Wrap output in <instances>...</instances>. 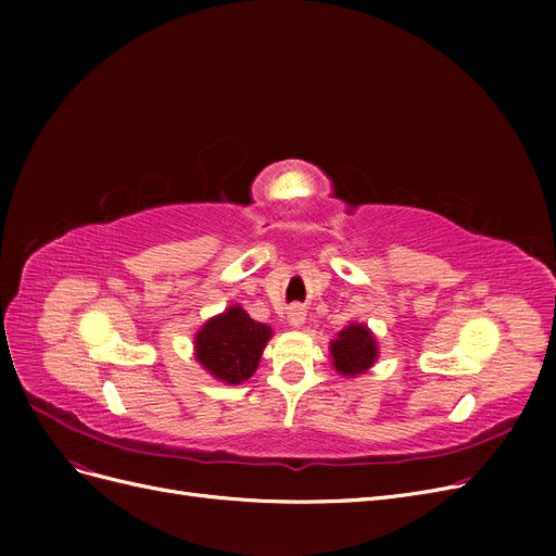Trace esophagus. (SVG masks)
Wrapping results in <instances>:
<instances>
[{
  "label": "esophagus",
  "instance_id": "1",
  "mask_svg": "<svg viewBox=\"0 0 556 556\" xmlns=\"http://www.w3.org/2000/svg\"><path fill=\"white\" fill-rule=\"evenodd\" d=\"M288 325L292 327V329H301L306 325V311L301 308V306H292L290 311H288Z\"/></svg>",
  "mask_w": 556,
  "mask_h": 556
}]
</instances>
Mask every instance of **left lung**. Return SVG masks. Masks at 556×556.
<instances>
[{"instance_id":"1","label":"left lung","mask_w":556,"mask_h":556,"mask_svg":"<svg viewBox=\"0 0 556 556\" xmlns=\"http://www.w3.org/2000/svg\"><path fill=\"white\" fill-rule=\"evenodd\" d=\"M378 350L376 333L371 329L364 323H350L329 343L331 366L343 378H357L378 362Z\"/></svg>"}]
</instances>
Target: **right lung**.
Instances as JSON below:
<instances>
[{
    "label": "right lung",
    "instance_id": "add662e5",
    "mask_svg": "<svg viewBox=\"0 0 556 556\" xmlns=\"http://www.w3.org/2000/svg\"><path fill=\"white\" fill-rule=\"evenodd\" d=\"M274 329L255 323L239 304L208 317L194 333V359L225 384H241L257 371Z\"/></svg>",
    "mask_w": 556,
    "mask_h": 556
}]
</instances>
